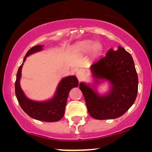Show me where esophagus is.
Masks as SVG:
<instances>
[{
	"label": "esophagus",
	"instance_id": "esophagus-1",
	"mask_svg": "<svg viewBox=\"0 0 152 152\" xmlns=\"http://www.w3.org/2000/svg\"><path fill=\"white\" fill-rule=\"evenodd\" d=\"M76 76L79 81H81L83 79V77H84V72H83L82 70H78L76 73Z\"/></svg>",
	"mask_w": 152,
	"mask_h": 152
}]
</instances>
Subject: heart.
Instances as JSON below:
<instances>
[{
  "label": "heart",
  "instance_id": "1",
  "mask_svg": "<svg viewBox=\"0 0 152 152\" xmlns=\"http://www.w3.org/2000/svg\"><path fill=\"white\" fill-rule=\"evenodd\" d=\"M92 50L93 55L98 56L102 51V45L100 43H95L93 41L85 40L75 43L72 48L73 53L76 55L87 53Z\"/></svg>",
  "mask_w": 152,
  "mask_h": 152
}]
</instances>
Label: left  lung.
<instances>
[{
    "mask_svg": "<svg viewBox=\"0 0 152 152\" xmlns=\"http://www.w3.org/2000/svg\"><path fill=\"white\" fill-rule=\"evenodd\" d=\"M90 70L93 83L80 84L90 115L97 120L122 116L134 104L138 93V78L132 55L121 46L117 50L111 48L91 64ZM106 80L110 90L99 94L97 86Z\"/></svg>",
    "mask_w": 152,
    "mask_h": 152,
    "instance_id": "1",
    "label": "left lung"
}]
</instances>
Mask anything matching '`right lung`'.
<instances>
[{"instance_id": "1", "label": "right lung", "mask_w": 152, "mask_h": 152, "mask_svg": "<svg viewBox=\"0 0 152 152\" xmlns=\"http://www.w3.org/2000/svg\"><path fill=\"white\" fill-rule=\"evenodd\" d=\"M43 45H35L26 53L16 74L15 93L20 107L30 117L39 121L57 122L64 117L70 91L79 85L78 80L75 76L71 75L62 78L58 84L53 97L45 101H35L29 99L25 95L20 85L22 68L26 58L32 54L43 50Z\"/></svg>"}]
</instances>
